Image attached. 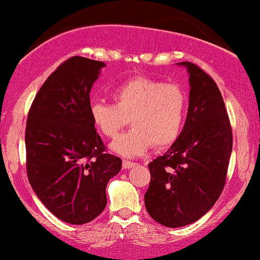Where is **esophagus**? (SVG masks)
I'll return each mask as SVG.
<instances>
[{
	"label": "esophagus",
	"instance_id": "esophagus-1",
	"mask_svg": "<svg viewBox=\"0 0 260 260\" xmlns=\"http://www.w3.org/2000/svg\"><path fill=\"white\" fill-rule=\"evenodd\" d=\"M136 165H137L136 162L128 161V160H123V162H122V166H123V168H126V170H129V168L134 167Z\"/></svg>",
	"mask_w": 260,
	"mask_h": 260
}]
</instances>
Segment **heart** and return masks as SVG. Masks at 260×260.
Returning a JSON list of instances; mask_svg holds the SVG:
<instances>
[{
  "instance_id": "1",
  "label": "heart",
  "mask_w": 260,
  "mask_h": 260,
  "mask_svg": "<svg viewBox=\"0 0 260 260\" xmlns=\"http://www.w3.org/2000/svg\"><path fill=\"white\" fill-rule=\"evenodd\" d=\"M111 96L115 104L95 100L89 114L96 129L110 139L116 138L131 121L133 129L112 144L118 154L134 157L152 145L166 148L183 132L187 95L179 84L136 76L112 87Z\"/></svg>"
}]
</instances>
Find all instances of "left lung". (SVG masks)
Instances as JSON below:
<instances>
[{
  "label": "left lung",
  "mask_w": 260,
  "mask_h": 260,
  "mask_svg": "<svg viewBox=\"0 0 260 260\" xmlns=\"http://www.w3.org/2000/svg\"><path fill=\"white\" fill-rule=\"evenodd\" d=\"M187 68L189 110L183 132L164 156L149 164L144 196L150 217L165 226L199 220L223 191L233 149V131L217 83L198 65Z\"/></svg>",
  "instance_id": "1"
}]
</instances>
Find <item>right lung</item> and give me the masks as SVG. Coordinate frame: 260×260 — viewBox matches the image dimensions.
<instances>
[{
    "mask_svg": "<svg viewBox=\"0 0 260 260\" xmlns=\"http://www.w3.org/2000/svg\"><path fill=\"white\" fill-rule=\"evenodd\" d=\"M103 61L69 58L49 75L30 106L25 129L31 187L55 217L86 224L104 211L106 185L120 157L106 154L89 114V92Z\"/></svg>",
    "mask_w": 260,
    "mask_h": 260,
    "instance_id": "right-lung-1",
    "label": "right lung"
}]
</instances>
